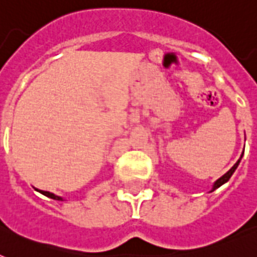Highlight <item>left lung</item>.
Masks as SVG:
<instances>
[{
  "label": "left lung",
  "mask_w": 257,
  "mask_h": 257,
  "mask_svg": "<svg viewBox=\"0 0 257 257\" xmlns=\"http://www.w3.org/2000/svg\"><path fill=\"white\" fill-rule=\"evenodd\" d=\"M241 157H243V153H241V156H240V159H239V160L236 161V164L233 165V167H232V168L229 169V171H228L227 173H225V175H223V176H221V177H220L219 180H216V181H215V184H213V187H212L211 192H213V191H215V189H217V188H219V187H221V185H223L224 183H227L228 180L231 179V176L233 175V172H235V171H236V168H237V165H239L240 160H241Z\"/></svg>",
  "instance_id": "8db88e82"
}]
</instances>
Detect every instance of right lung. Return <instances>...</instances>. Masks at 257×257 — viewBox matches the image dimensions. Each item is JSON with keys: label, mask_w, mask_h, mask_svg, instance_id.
<instances>
[{"label": "right lung", "mask_w": 257, "mask_h": 257, "mask_svg": "<svg viewBox=\"0 0 257 257\" xmlns=\"http://www.w3.org/2000/svg\"><path fill=\"white\" fill-rule=\"evenodd\" d=\"M40 193H42V195H45L46 197H49V199H53V200H58V201H64V199L62 197H60V196L54 195V193H50V192H46V191H38Z\"/></svg>", "instance_id": "right-lung-1"}]
</instances>
